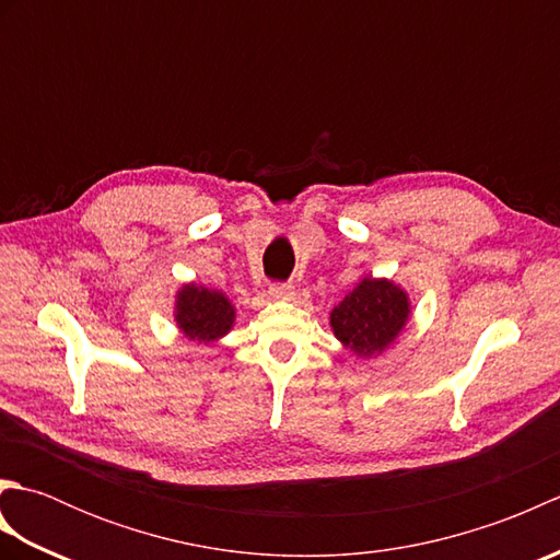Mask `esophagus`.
Instances as JSON below:
<instances>
[{"mask_svg": "<svg viewBox=\"0 0 560 560\" xmlns=\"http://www.w3.org/2000/svg\"><path fill=\"white\" fill-rule=\"evenodd\" d=\"M269 299L289 301V299H293V287H291V283H271Z\"/></svg>", "mask_w": 560, "mask_h": 560, "instance_id": "34e87169", "label": "esophagus"}]
</instances>
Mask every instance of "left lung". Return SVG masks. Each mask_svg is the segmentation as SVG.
Masks as SVG:
<instances>
[{
    "label": "left lung",
    "mask_w": 560,
    "mask_h": 560,
    "mask_svg": "<svg viewBox=\"0 0 560 560\" xmlns=\"http://www.w3.org/2000/svg\"><path fill=\"white\" fill-rule=\"evenodd\" d=\"M411 315L409 293L389 279L365 277L329 313L335 337L361 359L383 353Z\"/></svg>",
    "instance_id": "1"
}]
</instances>
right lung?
Listing matches in <instances>:
<instances>
[{"mask_svg":"<svg viewBox=\"0 0 560 560\" xmlns=\"http://www.w3.org/2000/svg\"><path fill=\"white\" fill-rule=\"evenodd\" d=\"M175 323L189 341L211 343L229 335L235 307L221 291L185 283L175 295Z\"/></svg>","mask_w":560,"mask_h":560,"instance_id":"right-lung-1","label":"right lung"}]
</instances>
